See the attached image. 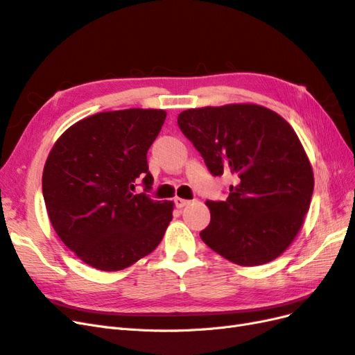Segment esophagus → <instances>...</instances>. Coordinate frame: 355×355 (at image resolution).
I'll list each match as a JSON object with an SVG mask.
<instances>
[{
  "label": "esophagus",
  "instance_id": "esophagus-1",
  "mask_svg": "<svg viewBox=\"0 0 355 355\" xmlns=\"http://www.w3.org/2000/svg\"><path fill=\"white\" fill-rule=\"evenodd\" d=\"M189 202H191L189 200H184V198H175V204H176V207H178V209H182V207L188 206Z\"/></svg>",
  "mask_w": 355,
  "mask_h": 355
}]
</instances>
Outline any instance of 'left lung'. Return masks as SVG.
Segmentation results:
<instances>
[{
	"mask_svg": "<svg viewBox=\"0 0 355 355\" xmlns=\"http://www.w3.org/2000/svg\"><path fill=\"white\" fill-rule=\"evenodd\" d=\"M178 124L213 176L234 175L225 201H207L200 232L211 250L241 266L277 259L302 228L314 173L297 135L282 115L254 103L187 110Z\"/></svg>",
	"mask_w": 355,
	"mask_h": 355,
	"instance_id": "1",
	"label": "left lung"
}]
</instances>
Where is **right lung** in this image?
<instances>
[{"label":"right lung","instance_id":"1","mask_svg":"<svg viewBox=\"0 0 355 355\" xmlns=\"http://www.w3.org/2000/svg\"><path fill=\"white\" fill-rule=\"evenodd\" d=\"M163 110L90 115L53 145L42 171L50 222L75 256L96 270L120 271L155 250L173 218L171 201L133 194L154 182L146 154L166 120Z\"/></svg>","mask_w":355,"mask_h":355}]
</instances>
